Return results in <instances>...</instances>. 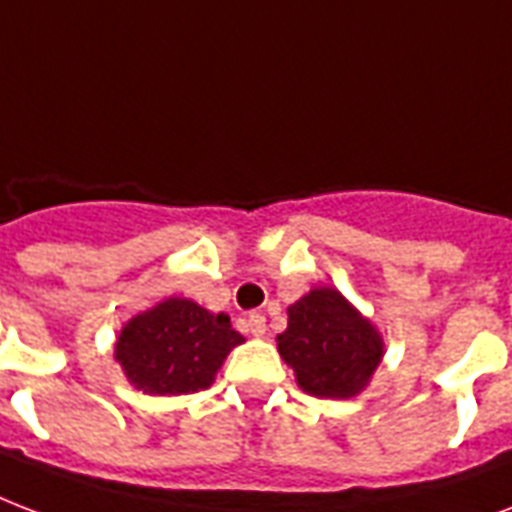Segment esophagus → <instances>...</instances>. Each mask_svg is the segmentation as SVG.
Here are the masks:
<instances>
[{"label":"esophagus","instance_id":"1","mask_svg":"<svg viewBox=\"0 0 512 512\" xmlns=\"http://www.w3.org/2000/svg\"><path fill=\"white\" fill-rule=\"evenodd\" d=\"M248 332H251L253 337H264V334H267V318L261 313L248 315Z\"/></svg>","mask_w":512,"mask_h":512}]
</instances>
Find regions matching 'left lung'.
Masks as SVG:
<instances>
[{
	"mask_svg": "<svg viewBox=\"0 0 512 512\" xmlns=\"http://www.w3.org/2000/svg\"><path fill=\"white\" fill-rule=\"evenodd\" d=\"M278 351L307 394L348 399L372 378L383 340L340 291L313 288L288 307V329L278 337Z\"/></svg>",
	"mask_w": 512,
	"mask_h": 512,
	"instance_id": "left-lung-1",
	"label": "left lung"
}]
</instances>
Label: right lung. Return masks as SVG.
<instances>
[{
    "label": "right lung",
    "instance_id": "right-lung-1",
    "mask_svg": "<svg viewBox=\"0 0 512 512\" xmlns=\"http://www.w3.org/2000/svg\"><path fill=\"white\" fill-rule=\"evenodd\" d=\"M242 334L229 315L207 313L191 299H167L124 326L115 359L145 394H194L215 372Z\"/></svg>",
    "mask_w": 512,
    "mask_h": 512
}]
</instances>
